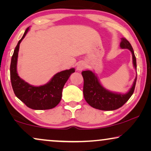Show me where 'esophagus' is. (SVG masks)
Instances as JSON below:
<instances>
[{
  "label": "esophagus",
  "instance_id": "1",
  "mask_svg": "<svg viewBox=\"0 0 151 151\" xmlns=\"http://www.w3.org/2000/svg\"><path fill=\"white\" fill-rule=\"evenodd\" d=\"M85 67H86L85 63H83V62H80V63L78 64L76 69H77V70H78V71H82V70L85 69Z\"/></svg>",
  "mask_w": 151,
  "mask_h": 151
}]
</instances>
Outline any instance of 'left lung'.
I'll return each mask as SVG.
<instances>
[{"mask_svg":"<svg viewBox=\"0 0 151 151\" xmlns=\"http://www.w3.org/2000/svg\"><path fill=\"white\" fill-rule=\"evenodd\" d=\"M122 49H128L131 51L133 55V63L135 69L137 70L136 58L131 45L125 38H122L120 42ZM84 78L83 93L86 102L91 106L102 111H113L122 106L133 95L135 90L136 76L133 84L127 93L120 94L109 91L105 89L99 82V80L91 71L82 72Z\"/></svg>","mask_w":151,"mask_h":151,"instance_id":"left-lung-1","label":"left lung"}]
</instances>
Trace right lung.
Segmentation results:
<instances>
[{"label":"right lung","mask_w":151,"mask_h":151,"mask_svg":"<svg viewBox=\"0 0 151 151\" xmlns=\"http://www.w3.org/2000/svg\"><path fill=\"white\" fill-rule=\"evenodd\" d=\"M27 28L24 33L22 38L18 41L10 65V78L12 86L16 96L21 100L29 108L34 110H47L56 106L60 102L62 91L66 82L71 74L75 72L72 68L55 74L48 83L40 86H34L22 80L18 75L17 59L20 43L27 33Z\"/></svg>","instance_id":"add662e5"}]
</instances>
